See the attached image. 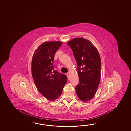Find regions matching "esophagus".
Segmentation results:
<instances>
[{
    "label": "esophagus",
    "instance_id": "1",
    "mask_svg": "<svg viewBox=\"0 0 131 131\" xmlns=\"http://www.w3.org/2000/svg\"><path fill=\"white\" fill-rule=\"evenodd\" d=\"M66 75L67 76V77L68 78V79H69V73H67Z\"/></svg>",
    "mask_w": 131,
    "mask_h": 131
}]
</instances>
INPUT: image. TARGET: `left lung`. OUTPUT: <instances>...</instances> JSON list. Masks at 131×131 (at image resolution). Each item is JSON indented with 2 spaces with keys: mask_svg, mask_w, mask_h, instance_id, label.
Wrapping results in <instances>:
<instances>
[{
  "mask_svg": "<svg viewBox=\"0 0 131 131\" xmlns=\"http://www.w3.org/2000/svg\"><path fill=\"white\" fill-rule=\"evenodd\" d=\"M77 62L79 83L75 87L80 100L90 101L94 96L101 80V60L99 52L91 42L76 38L68 42Z\"/></svg>",
  "mask_w": 131,
  "mask_h": 131,
  "instance_id": "1",
  "label": "left lung"
}]
</instances>
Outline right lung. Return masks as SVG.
Instances as JSON below:
<instances>
[{"label":"right lung","instance_id":"add662e5","mask_svg":"<svg viewBox=\"0 0 131 131\" xmlns=\"http://www.w3.org/2000/svg\"><path fill=\"white\" fill-rule=\"evenodd\" d=\"M62 45L61 41H46L33 54L31 72L39 92L50 101L58 99L67 81L66 76L54 70L53 64L57 51Z\"/></svg>","mask_w":131,"mask_h":131}]
</instances>
